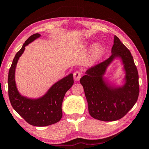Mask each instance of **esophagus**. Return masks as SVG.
Masks as SVG:
<instances>
[{
  "label": "esophagus",
  "instance_id": "1",
  "mask_svg": "<svg viewBox=\"0 0 149 149\" xmlns=\"http://www.w3.org/2000/svg\"><path fill=\"white\" fill-rule=\"evenodd\" d=\"M73 76H74V79L78 81L80 79L81 77V71H76L73 74Z\"/></svg>",
  "mask_w": 149,
  "mask_h": 149
}]
</instances>
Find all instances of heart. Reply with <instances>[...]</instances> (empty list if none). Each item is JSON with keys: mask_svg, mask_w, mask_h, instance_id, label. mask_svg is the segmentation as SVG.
I'll return each instance as SVG.
<instances>
[{"mask_svg": "<svg viewBox=\"0 0 149 149\" xmlns=\"http://www.w3.org/2000/svg\"><path fill=\"white\" fill-rule=\"evenodd\" d=\"M101 53H102V49H101V48L97 46L95 47V48L93 49L91 54H90L89 57L88 58V60H87L88 64L90 65L95 63L99 58H100Z\"/></svg>", "mask_w": 149, "mask_h": 149, "instance_id": "b5f03b06", "label": "heart"}]
</instances>
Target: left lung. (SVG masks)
Returning a JSON list of instances; mask_svg holds the SVG:
<instances>
[{
  "label": "left lung",
  "mask_w": 149,
  "mask_h": 149,
  "mask_svg": "<svg viewBox=\"0 0 149 149\" xmlns=\"http://www.w3.org/2000/svg\"><path fill=\"white\" fill-rule=\"evenodd\" d=\"M111 53L108 59L88 69L80 79L89 114L102 121L123 118L136 104L139 94V74L133 57L116 35ZM116 57L121 58L126 71V83L121 87L111 86L103 78L107 66Z\"/></svg>",
  "instance_id": "8db88e82"
}]
</instances>
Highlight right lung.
<instances>
[{
    "mask_svg": "<svg viewBox=\"0 0 149 149\" xmlns=\"http://www.w3.org/2000/svg\"><path fill=\"white\" fill-rule=\"evenodd\" d=\"M41 35L35 33L26 40L13 58L8 76V97L12 107L26 123L38 127L55 124L62 118L61 106L68 90L74 83L73 74L71 73L58 81L47 93L38 99H30L19 93L15 81V71L17 61L24 53L25 47Z\"/></svg>",
    "mask_w": 149,
    "mask_h": 149,
    "instance_id": "obj_1",
    "label": "right lung"
}]
</instances>
